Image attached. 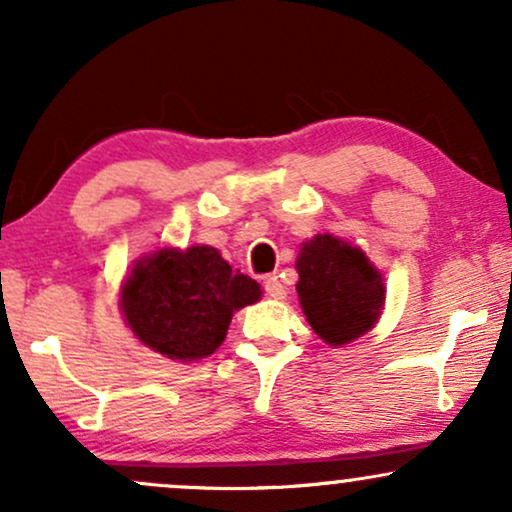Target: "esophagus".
<instances>
[{
    "instance_id": "obj_1",
    "label": "esophagus",
    "mask_w": 512,
    "mask_h": 512,
    "mask_svg": "<svg viewBox=\"0 0 512 512\" xmlns=\"http://www.w3.org/2000/svg\"><path fill=\"white\" fill-rule=\"evenodd\" d=\"M264 291H267L269 298H274V300L286 298V286H283L279 276H274V274L264 279Z\"/></svg>"
}]
</instances>
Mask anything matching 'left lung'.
I'll return each instance as SVG.
<instances>
[{"mask_svg":"<svg viewBox=\"0 0 512 512\" xmlns=\"http://www.w3.org/2000/svg\"><path fill=\"white\" fill-rule=\"evenodd\" d=\"M295 269L300 307L326 346H348L379 322L386 303L384 276L357 245L317 233L300 245Z\"/></svg>","mask_w":512,"mask_h":512,"instance_id":"left-lung-1","label":"left lung"}]
</instances>
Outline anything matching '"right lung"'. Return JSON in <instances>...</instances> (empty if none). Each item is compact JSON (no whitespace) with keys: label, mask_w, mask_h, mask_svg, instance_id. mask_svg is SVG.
Segmentation results:
<instances>
[{"label":"right lung","mask_w":512,"mask_h":512,"mask_svg":"<svg viewBox=\"0 0 512 512\" xmlns=\"http://www.w3.org/2000/svg\"><path fill=\"white\" fill-rule=\"evenodd\" d=\"M260 298V283L231 269L217 248L190 245L138 257L121 281L119 310L145 348L195 362L224 343L233 312Z\"/></svg>","instance_id":"obj_1"}]
</instances>
